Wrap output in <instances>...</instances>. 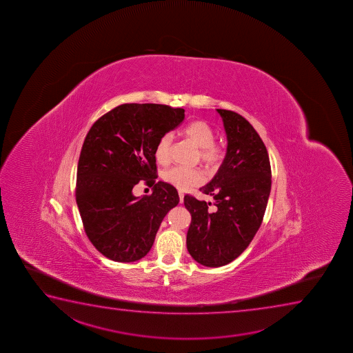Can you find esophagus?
Returning a JSON list of instances; mask_svg holds the SVG:
<instances>
[{
	"mask_svg": "<svg viewBox=\"0 0 353 353\" xmlns=\"http://www.w3.org/2000/svg\"><path fill=\"white\" fill-rule=\"evenodd\" d=\"M179 203H183V201H184V194H183V192H181V191H179Z\"/></svg>",
	"mask_w": 353,
	"mask_h": 353,
	"instance_id": "obj_1",
	"label": "esophagus"
}]
</instances>
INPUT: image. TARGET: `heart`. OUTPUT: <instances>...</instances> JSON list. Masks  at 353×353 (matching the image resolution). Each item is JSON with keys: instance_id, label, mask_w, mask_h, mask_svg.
<instances>
[{"instance_id": "1", "label": "heart", "mask_w": 353, "mask_h": 353, "mask_svg": "<svg viewBox=\"0 0 353 353\" xmlns=\"http://www.w3.org/2000/svg\"><path fill=\"white\" fill-rule=\"evenodd\" d=\"M184 137L192 141L199 148V161L209 166H214L222 158V150L216 144L215 132L212 126L204 121H194L182 130ZM172 152V134L164 133L154 148V158L159 164L166 165L171 161ZM163 179L179 190H189L191 188L201 185L205 181V174L201 169H187L182 166H174L164 171Z\"/></svg>"}]
</instances>
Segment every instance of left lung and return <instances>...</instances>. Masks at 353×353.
Instances as JSON below:
<instances>
[{
    "mask_svg": "<svg viewBox=\"0 0 353 353\" xmlns=\"http://www.w3.org/2000/svg\"><path fill=\"white\" fill-rule=\"evenodd\" d=\"M216 111L227 133V154L214 179L199 189L215 199V209L184 196L191 214L188 252L207 267L228 265L243 253L261 225L272 187L270 157L259 133L239 113Z\"/></svg>",
    "mask_w": 353,
    "mask_h": 353,
    "instance_id": "obj_1",
    "label": "left lung"
}]
</instances>
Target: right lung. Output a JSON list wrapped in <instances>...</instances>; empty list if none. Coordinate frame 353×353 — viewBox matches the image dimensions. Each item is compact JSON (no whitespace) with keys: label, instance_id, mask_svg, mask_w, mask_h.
<instances>
[{"label":"right lung","instance_id":"obj_1","mask_svg":"<svg viewBox=\"0 0 353 353\" xmlns=\"http://www.w3.org/2000/svg\"><path fill=\"white\" fill-rule=\"evenodd\" d=\"M184 121V110L161 104H123L92 125L80 152L75 199L83 228L110 260L133 262L149 253L166 214L179 202L169 183L158 182L154 148ZM141 180L154 185L136 198Z\"/></svg>","mask_w":353,"mask_h":353}]
</instances>
